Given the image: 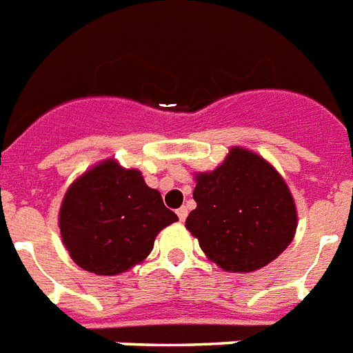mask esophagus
Segmentation results:
<instances>
[{"instance_id":"34e87169","label":"esophagus","mask_w":353,"mask_h":353,"mask_svg":"<svg viewBox=\"0 0 353 353\" xmlns=\"http://www.w3.org/2000/svg\"><path fill=\"white\" fill-rule=\"evenodd\" d=\"M187 214H188L187 207H179V209H177V216H179V220H181V222L187 219Z\"/></svg>"}]
</instances>
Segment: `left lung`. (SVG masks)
Instances as JSON below:
<instances>
[{"label":"left lung","mask_w":353,"mask_h":353,"mask_svg":"<svg viewBox=\"0 0 353 353\" xmlns=\"http://www.w3.org/2000/svg\"><path fill=\"white\" fill-rule=\"evenodd\" d=\"M187 230L216 265L254 272L292 241L296 207L278 172L255 153L233 148L216 170L198 174Z\"/></svg>","instance_id":"1"}]
</instances>
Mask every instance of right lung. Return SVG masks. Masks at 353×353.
Returning <instances> with one entry per match:
<instances>
[{
    "label": "right lung",
    "instance_id": "obj_1",
    "mask_svg": "<svg viewBox=\"0 0 353 353\" xmlns=\"http://www.w3.org/2000/svg\"><path fill=\"white\" fill-rule=\"evenodd\" d=\"M139 170L105 161L68 188L59 225L70 257L88 272L114 276L146 259L155 236L176 222Z\"/></svg>",
    "mask_w": 353,
    "mask_h": 353
}]
</instances>
